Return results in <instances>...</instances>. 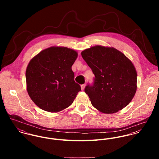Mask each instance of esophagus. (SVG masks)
I'll list each match as a JSON object with an SVG mask.
<instances>
[{
	"mask_svg": "<svg viewBox=\"0 0 159 159\" xmlns=\"http://www.w3.org/2000/svg\"><path fill=\"white\" fill-rule=\"evenodd\" d=\"M85 86H86V84H85L81 85V90H82V91H83V90L84 89V88H85Z\"/></svg>",
	"mask_w": 159,
	"mask_h": 159,
	"instance_id": "1",
	"label": "esophagus"
}]
</instances>
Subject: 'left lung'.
Segmentation results:
<instances>
[{"label":"left lung","mask_w":159,"mask_h":159,"mask_svg":"<svg viewBox=\"0 0 159 159\" xmlns=\"http://www.w3.org/2000/svg\"><path fill=\"white\" fill-rule=\"evenodd\" d=\"M81 56L95 75L86 86L93 107L103 113L117 112L132 101L136 91L137 74L132 62L114 48L95 46Z\"/></svg>","instance_id":"obj_1"}]
</instances>
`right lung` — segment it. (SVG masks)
I'll list each match as a JSON object with an SVG mask.
<instances>
[{"label":"right lung","instance_id":"obj_1","mask_svg":"<svg viewBox=\"0 0 159 159\" xmlns=\"http://www.w3.org/2000/svg\"><path fill=\"white\" fill-rule=\"evenodd\" d=\"M77 52L66 47H50L35 56L25 71L27 92L32 101L48 112L71 105L81 86L75 83L71 66Z\"/></svg>","mask_w":159,"mask_h":159}]
</instances>
